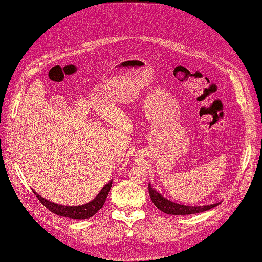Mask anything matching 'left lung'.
Instances as JSON below:
<instances>
[{"label":"left lung","mask_w":262,"mask_h":262,"mask_svg":"<svg viewBox=\"0 0 262 262\" xmlns=\"http://www.w3.org/2000/svg\"><path fill=\"white\" fill-rule=\"evenodd\" d=\"M148 193L150 200L156 205L158 210L163 211L166 214H170V215H188V214H195L201 213L204 211H208L214 207H216L217 204H210V205H201V207H188V205H181L175 202H171L166 199L163 195H161L158 192L148 185Z\"/></svg>","instance_id":"1"}]
</instances>
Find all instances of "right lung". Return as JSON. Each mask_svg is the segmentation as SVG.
Returning a JSON list of instances; mask_svg holds the SVG:
<instances>
[{"label":"right lung","instance_id":"right-lung-1","mask_svg":"<svg viewBox=\"0 0 262 262\" xmlns=\"http://www.w3.org/2000/svg\"><path fill=\"white\" fill-rule=\"evenodd\" d=\"M112 185H113V181H110L109 184H107L104 188L101 189V191L94 200L83 205H77V207H67V205H60L57 203L50 202L49 200H46L41 195L37 194L34 190L33 191L38 198V200L40 201L47 209L51 211L52 213L57 214V215L75 219V220H84V219L92 217L102 208V205H104L107 199L109 190L112 188Z\"/></svg>","mask_w":262,"mask_h":262}]
</instances>
